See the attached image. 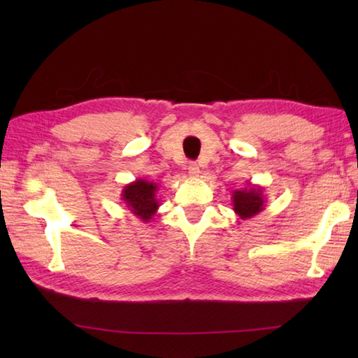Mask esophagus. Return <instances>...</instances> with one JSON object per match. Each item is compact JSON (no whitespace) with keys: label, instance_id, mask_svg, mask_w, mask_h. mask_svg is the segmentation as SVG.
Returning a JSON list of instances; mask_svg holds the SVG:
<instances>
[{"label":"esophagus","instance_id":"esophagus-1","mask_svg":"<svg viewBox=\"0 0 358 358\" xmlns=\"http://www.w3.org/2000/svg\"><path fill=\"white\" fill-rule=\"evenodd\" d=\"M187 173H189L191 177H199V173H201V169H199L196 162H189V164H187Z\"/></svg>","mask_w":358,"mask_h":358}]
</instances>
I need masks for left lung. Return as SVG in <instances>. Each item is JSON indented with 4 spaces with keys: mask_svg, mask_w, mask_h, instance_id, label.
I'll return each mask as SVG.
<instances>
[{
    "mask_svg": "<svg viewBox=\"0 0 358 358\" xmlns=\"http://www.w3.org/2000/svg\"><path fill=\"white\" fill-rule=\"evenodd\" d=\"M232 205L234 211L241 220L254 217L265 208L264 187L246 183L243 189H235L232 192Z\"/></svg>",
    "mask_w": 358,
    "mask_h": 358,
    "instance_id": "obj_1",
    "label": "left lung"
}]
</instances>
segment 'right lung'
<instances>
[{
    "mask_svg": "<svg viewBox=\"0 0 358 358\" xmlns=\"http://www.w3.org/2000/svg\"><path fill=\"white\" fill-rule=\"evenodd\" d=\"M157 185L153 181L137 178L136 181L126 185L121 191V201L132 215L138 217L142 222H150L151 217L159 208V202L156 197Z\"/></svg>",
    "mask_w": 358,
    "mask_h": 358,
    "instance_id": "right-lung-1",
    "label": "right lung"
}]
</instances>
